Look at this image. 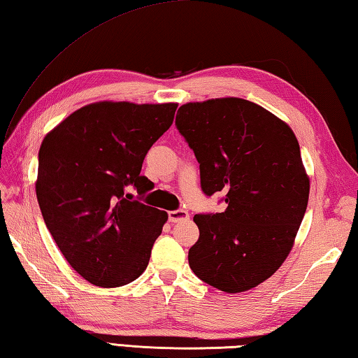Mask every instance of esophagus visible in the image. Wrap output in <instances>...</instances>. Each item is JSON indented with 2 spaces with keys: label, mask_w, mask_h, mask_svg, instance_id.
Returning a JSON list of instances; mask_svg holds the SVG:
<instances>
[{
  "label": "esophagus",
  "mask_w": 358,
  "mask_h": 358,
  "mask_svg": "<svg viewBox=\"0 0 358 358\" xmlns=\"http://www.w3.org/2000/svg\"><path fill=\"white\" fill-rule=\"evenodd\" d=\"M189 219V213L185 211V209H177V211H169V220L172 223L177 222H183Z\"/></svg>",
  "instance_id": "34e87169"
}]
</instances>
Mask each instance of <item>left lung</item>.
I'll return each instance as SVG.
<instances>
[{
    "mask_svg": "<svg viewBox=\"0 0 358 358\" xmlns=\"http://www.w3.org/2000/svg\"><path fill=\"white\" fill-rule=\"evenodd\" d=\"M175 124L199 161L203 192H223L228 205L194 217L200 237L189 267L222 292L255 289L289 256L309 201L295 133L241 97L187 102Z\"/></svg>",
    "mask_w": 358,
    "mask_h": 358,
    "instance_id": "8db88e82",
    "label": "left lung"
}]
</instances>
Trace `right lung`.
<instances>
[{
  "mask_svg": "<svg viewBox=\"0 0 358 358\" xmlns=\"http://www.w3.org/2000/svg\"><path fill=\"white\" fill-rule=\"evenodd\" d=\"M178 103L101 101L76 110L45 136L35 192L68 264L113 289L143 275L167 213L133 200L150 189L145 153L171 127Z\"/></svg>",
  "mask_w": 358,
  "mask_h": 358,
  "instance_id": "right-lung-1",
  "label": "right lung"
}]
</instances>
